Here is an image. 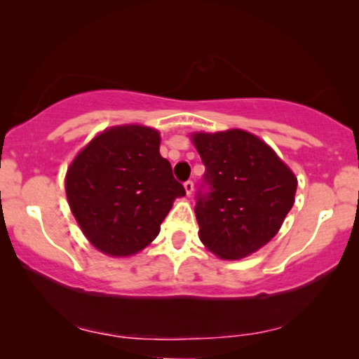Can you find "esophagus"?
Returning a JSON list of instances; mask_svg holds the SVG:
<instances>
[{
	"mask_svg": "<svg viewBox=\"0 0 359 359\" xmlns=\"http://www.w3.org/2000/svg\"><path fill=\"white\" fill-rule=\"evenodd\" d=\"M184 189H186V194H188V196L193 194V191H194V183H193V181H186Z\"/></svg>",
	"mask_w": 359,
	"mask_h": 359,
	"instance_id": "1",
	"label": "esophagus"
}]
</instances>
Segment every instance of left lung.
<instances>
[{
    "instance_id": "1",
    "label": "left lung",
    "mask_w": 359,
    "mask_h": 359,
    "mask_svg": "<svg viewBox=\"0 0 359 359\" xmlns=\"http://www.w3.org/2000/svg\"><path fill=\"white\" fill-rule=\"evenodd\" d=\"M210 193L198 199L199 240L220 259H242L279 232L297 178L276 151L242 129L193 132Z\"/></svg>"
}]
</instances>
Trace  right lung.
Returning a JSON list of instances; mask_svg holds the SVG:
<instances>
[{"label":"right lung","instance_id":"obj_1","mask_svg":"<svg viewBox=\"0 0 359 359\" xmlns=\"http://www.w3.org/2000/svg\"><path fill=\"white\" fill-rule=\"evenodd\" d=\"M160 132L142 124L112 126L72 160L65 193L73 217L97 252L134 257L156 238L183 198L170 161L160 155Z\"/></svg>","mask_w":359,"mask_h":359}]
</instances>
